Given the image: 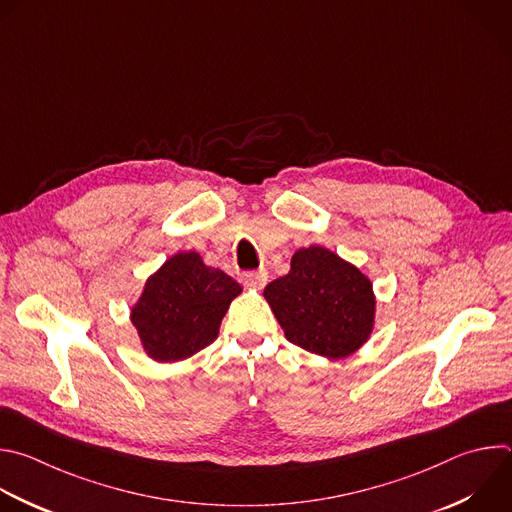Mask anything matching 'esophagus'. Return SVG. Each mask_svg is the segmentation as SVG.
<instances>
[{"instance_id": "esophagus-1", "label": "esophagus", "mask_w": 512, "mask_h": 512, "mask_svg": "<svg viewBox=\"0 0 512 512\" xmlns=\"http://www.w3.org/2000/svg\"><path fill=\"white\" fill-rule=\"evenodd\" d=\"M269 281V275L265 269H259V271H251V273H245L243 275V283L253 287V289H263Z\"/></svg>"}]
</instances>
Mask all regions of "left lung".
Here are the masks:
<instances>
[{
  "mask_svg": "<svg viewBox=\"0 0 512 512\" xmlns=\"http://www.w3.org/2000/svg\"><path fill=\"white\" fill-rule=\"evenodd\" d=\"M263 295L289 342L327 360L356 354L376 325L372 279L321 245L297 249Z\"/></svg>",
  "mask_w": 512,
  "mask_h": 512,
  "instance_id": "left-lung-1",
  "label": "left lung"
}]
</instances>
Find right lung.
I'll list each match as a JSON object with an SVG mask.
<instances>
[{
    "label": "right lung",
    "instance_id": "add662e5",
    "mask_svg": "<svg viewBox=\"0 0 512 512\" xmlns=\"http://www.w3.org/2000/svg\"><path fill=\"white\" fill-rule=\"evenodd\" d=\"M243 287L209 267L197 251L168 257L130 307L144 354L158 364L187 360L213 344L231 301Z\"/></svg>",
    "mask_w": 512,
    "mask_h": 512
}]
</instances>
